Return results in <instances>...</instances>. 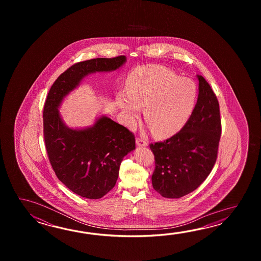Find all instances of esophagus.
I'll list each match as a JSON object with an SVG mask.
<instances>
[{"instance_id":"obj_1","label":"esophagus","mask_w":261,"mask_h":261,"mask_svg":"<svg viewBox=\"0 0 261 261\" xmlns=\"http://www.w3.org/2000/svg\"><path fill=\"white\" fill-rule=\"evenodd\" d=\"M136 144L137 146H146L147 145V142L143 138L136 139Z\"/></svg>"}]
</instances>
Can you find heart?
I'll return each mask as SVG.
<instances>
[{
	"mask_svg": "<svg viewBox=\"0 0 261 261\" xmlns=\"http://www.w3.org/2000/svg\"><path fill=\"white\" fill-rule=\"evenodd\" d=\"M195 84L159 65L136 68L128 78V91H120L116 103L124 123L133 128L144 118L158 137L177 133L188 120L196 100Z\"/></svg>",
	"mask_w": 261,
	"mask_h": 261,
	"instance_id": "b5f03b06",
	"label": "heart"
}]
</instances>
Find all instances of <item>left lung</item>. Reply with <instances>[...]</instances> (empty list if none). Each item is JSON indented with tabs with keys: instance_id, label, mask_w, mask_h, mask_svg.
<instances>
[{
	"instance_id": "1",
	"label": "left lung",
	"mask_w": 261,
	"mask_h": 261,
	"mask_svg": "<svg viewBox=\"0 0 261 261\" xmlns=\"http://www.w3.org/2000/svg\"><path fill=\"white\" fill-rule=\"evenodd\" d=\"M199 95L193 112L179 133L164 142L150 144L155 155L152 185L169 199L194 191L216 163L221 119L219 103L210 85L197 74Z\"/></svg>"
}]
</instances>
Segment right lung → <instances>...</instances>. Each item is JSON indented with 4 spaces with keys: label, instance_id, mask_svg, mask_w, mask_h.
Segmentation results:
<instances>
[{
    "label": "right lung",
    "instance_id": "1",
    "mask_svg": "<svg viewBox=\"0 0 261 261\" xmlns=\"http://www.w3.org/2000/svg\"><path fill=\"white\" fill-rule=\"evenodd\" d=\"M126 61L119 56L78 62L58 77L44 103V143L51 166L61 183L90 200L100 199L115 187L123 158L135 149L134 135L105 115L89 127L70 128L59 109L86 76L116 71Z\"/></svg>",
    "mask_w": 261,
    "mask_h": 261
}]
</instances>
